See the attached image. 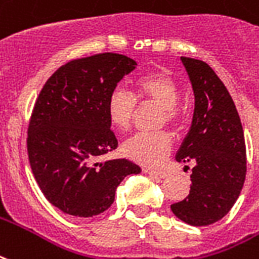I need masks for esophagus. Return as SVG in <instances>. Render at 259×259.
<instances>
[{
  "label": "esophagus",
  "mask_w": 259,
  "mask_h": 259,
  "mask_svg": "<svg viewBox=\"0 0 259 259\" xmlns=\"http://www.w3.org/2000/svg\"><path fill=\"white\" fill-rule=\"evenodd\" d=\"M143 171L147 174H151V176H156V177H160V178H166L168 176L166 171H162V170H154V168H148V167L143 168Z\"/></svg>",
  "instance_id": "esophagus-1"
}]
</instances>
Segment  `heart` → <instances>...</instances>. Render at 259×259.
Instances as JSON below:
<instances>
[{
	"mask_svg": "<svg viewBox=\"0 0 259 259\" xmlns=\"http://www.w3.org/2000/svg\"><path fill=\"white\" fill-rule=\"evenodd\" d=\"M180 88L167 71L159 70L141 75L135 82L133 95L122 86H116L108 95L105 110L110 123L119 130H127L135 119L137 103L162 105L163 119L177 122L180 110L177 101ZM173 140L166 132H139L126 140L122 151L126 158L145 166H158L170 152Z\"/></svg>",
	"mask_w": 259,
	"mask_h": 259,
	"instance_id": "b5f03b06",
	"label": "heart"
}]
</instances>
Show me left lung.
Wrapping results in <instances>:
<instances>
[{
  "label": "left lung",
  "instance_id": "1",
  "mask_svg": "<svg viewBox=\"0 0 259 259\" xmlns=\"http://www.w3.org/2000/svg\"><path fill=\"white\" fill-rule=\"evenodd\" d=\"M192 83L195 110L191 129L176 155L196 164L187 198L171 204L181 221L204 227L225 217L246 180V143L239 114L225 85L207 63L181 57Z\"/></svg>",
  "mask_w": 259,
  "mask_h": 259
}]
</instances>
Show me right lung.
Segmentation results:
<instances>
[{"instance_id": "obj_1", "label": "right lung", "mask_w": 259, "mask_h": 259, "mask_svg": "<svg viewBox=\"0 0 259 259\" xmlns=\"http://www.w3.org/2000/svg\"><path fill=\"white\" fill-rule=\"evenodd\" d=\"M137 63L99 53L61 66L38 96L28 123L32 174L49 202L74 217H93L114 203L126 176L141 168L127 159L99 162L118 147L105 103Z\"/></svg>"}]
</instances>
